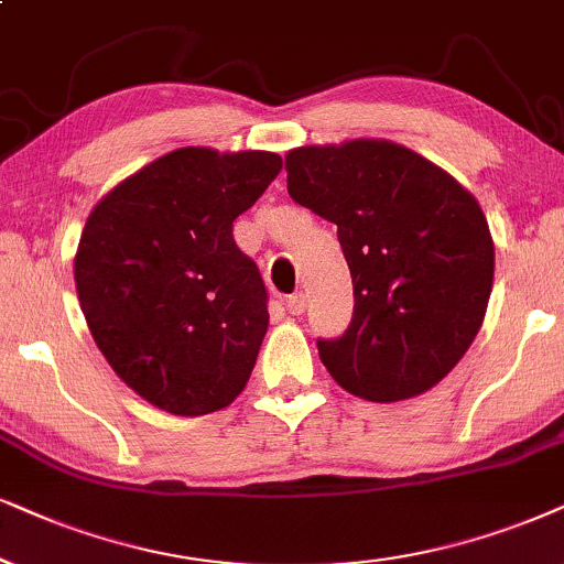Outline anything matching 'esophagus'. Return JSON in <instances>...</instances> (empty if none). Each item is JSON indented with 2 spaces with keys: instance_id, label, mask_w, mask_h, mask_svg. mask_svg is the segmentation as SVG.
<instances>
[{
  "instance_id": "1",
  "label": "esophagus",
  "mask_w": 564,
  "mask_h": 564,
  "mask_svg": "<svg viewBox=\"0 0 564 564\" xmlns=\"http://www.w3.org/2000/svg\"><path fill=\"white\" fill-rule=\"evenodd\" d=\"M286 310L289 315H302V312L306 310V296L304 294H294L286 299Z\"/></svg>"
}]
</instances>
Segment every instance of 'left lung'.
I'll return each mask as SVG.
<instances>
[{
	"instance_id": "1",
	"label": "left lung",
	"mask_w": 564,
	"mask_h": 564,
	"mask_svg": "<svg viewBox=\"0 0 564 564\" xmlns=\"http://www.w3.org/2000/svg\"><path fill=\"white\" fill-rule=\"evenodd\" d=\"M289 195L338 226L354 317L317 340L351 395L409 401L463 359L487 315L495 241L476 197L445 169L390 140L302 145L286 155Z\"/></svg>"
}]
</instances>
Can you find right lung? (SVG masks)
<instances>
[{"mask_svg": "<svg viewBox=\"0 0 564 564\" xmlns=\"http://www.w3.org/2000/svg\"><path fill=\"white\" fill-rule=\"evenodd\" d=\"M278 153L180 148L90 210L75 254L85 323L119 380L174 416L226 409L268 333L260 270L234 220L275 180Z\"/></svg>", "mask_w": 564, "mask_h": 564, "instance_id": "right-lung-1", "label": "right lung"}]
</instances>
